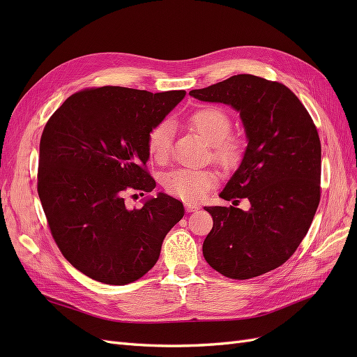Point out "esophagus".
Masks as SVG:
<instances>
[{"instance_id": "esophagus-1", "label": "esophagus", "mask_w": 357, "mask_h": 357, "mask_svg": "<svg viewBox=\"0 0 357 357\" xmlns=\"http://www.w3.org/2000/svg\"><path fill=\"white\" fill-rule=\"evenodd\" d=\"M185 207H186L188 213H192V211H197L199 208V205L198 204H193V202H188Z\"/></svg>"}]
</instances>
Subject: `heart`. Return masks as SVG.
Segmentation results:
<instances>
[{"label":"heart","instance_id":"1","mask_svg":"<svg viewBox=\"0 0 357 357\" xmlns=\"http://www.w3.org/2000/svg\"><path fill=\"white\" fill-rule=\"evenodd\" d=\"M189 126L198 132L211 147V155L222 167H234L241 158L243 143L238 138L228 135L231 119L223 110L215 107H204L193 112ZM172 126L169 122L158 123L147 137L149 155L156 162H165L171 153ZM215 174L210 169L177 168L164 177V188L181 199L197 201L202 198L215 183Z\"/></svg>","mask_w":357,"mask_h":357}]
</instances>
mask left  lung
<instances>
[{"instance_id": "obj_1", "label": "left lung", "mask_w": 357, "mask_h": 357, "mask_svg": "<svg viewBox=\"0 0 357 357\" xmlns=\"http://www.w3.org/2000/svg\"><path fill=\"white\" fill-rule=\"evenodd\" d=\"M240 113L247 147L219 197L204 207L213 229L202 255L225 277L247 280L283 265L307 235L320 201L321 147L305 107L284 84L238 74L189 92ZM241 197L251 208L236 209Z\"/></svg>"}]
</instances>
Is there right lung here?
Segmentation results:
<instances>
[{
    "label": "right lung",
    "instance_id": "right-lung-1",
    "mask_svg": "<svg viewBox=\"0 0 357 357\" xmlns=\"http://www.w3.org/2000/svg\"><path fill=\"white\" fill-rule=\"evenodd\" d=\"M102 86L71 95L40 142L38 197L59 250L96 282L123 286L158 262L183 204L164 192L129 208L123 192H152L147 137L185 98Z\"/></svg>",
    "mask_w": 357,
    "mask_h": 357
}]
</instances>
